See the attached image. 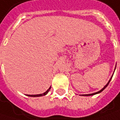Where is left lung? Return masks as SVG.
<instances>
[{
    "mask_svg": "<svg viewBox=\"0 0 120 120\" xmlns=\"http://www.w3.org/2000/svg\"><path fill=\"white\" fill-rule=\"evenodd\" d=\"M115 69H116V68H115ZM112 77H113V75H112V77L110 78V79L109 80V81H108V83H107L106 85H105V86H104V88H102V89H101V90H100V91H98V92H95V93H94V94H85V95H84V96H89V95H94L98 94H99V93H100V92H101V91H103V90H104V89H105V87H107V86L108 85L109 83L110 82V81H111V79H112Z\"/></svg>",
    "mask_w": 120,
    "mask_h": 120,
    "instance_id": "left-lung-1",
    "label": "left lung"
}]
</instances>
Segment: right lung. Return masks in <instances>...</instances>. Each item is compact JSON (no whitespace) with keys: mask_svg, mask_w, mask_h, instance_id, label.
Returning <instances> with one entry per match:
<instances>
[{"mask_svg":"<svg viewBox=\"0 0 120 120\" xmlns=\"http://www.w3.org/2000/svg\"><path fill=\"white\" fill-rule=\"evenodd\" d=\"M51 89V87L49 88L48 90H47L45 93L43 94H37V95H27L28 96H29V97H40V96H43V95H45L46 94H47V93L49 92V91Z\"/></svg>","mask_w":120,"mask_h":120,"instance_id":"add662e5","label":"right lung"}]
</instances>
